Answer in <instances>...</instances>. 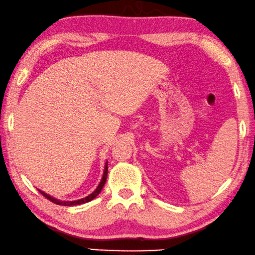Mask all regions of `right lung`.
Wrapping results in <instances>:
<instances>
[{"label":"right lung","instance_id":"add662e5","mask_svg":"<svg viewBox=\"0 0 255 255\" xmlns=\"http://www.w3.org/2000/svg\"><path fill=\"white\" fill-rule=\"evenodd\" d=\"M106 178H107V163H106V166H105V171H104V175H103L102 181H100V184L98 185V187H97L96 191L93 192L92 194H90L89 196H87V198L81 199V200H77V201H59V200H56V199H54V198H52V196H49L48 194H46V193H44V192H41V191H39V192H40L41 194L44 195L46 199L49 200V201H52L53 203L59 204V206H77V204H82V203L89 202V201H91V200L95 199L96 196L99 194L100 191H102V189H103L104 185H105V182H106Z\"/></svg>","mask_w":255,"mask_h":255}]
</instances>
